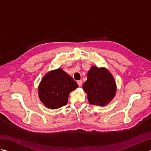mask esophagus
Listing matches in <instances>:
<instances>
[{"label":"esophagus","mask_w":151,"mask_h":151,"mask_svg":"<svg viewBox=\"0 0 151 151\" xmlns=\"http://www.w3.org/2000/svg\"><path fill=\"white\" fill-rule=\"evenodd\" d=\"M77 84H78V86H80V87H81V86L82 84V81H77Z\"/></svg>","instance_id":"34e87169"}]
</instances>
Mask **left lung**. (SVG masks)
<instances>
[{
  "instance_id": "1",
  "label": "left lung",
  "mask_w": 151,
  "mask_h": 151,
  "mask_svg": "<svg viewBox=\"0 0 151 151\" xmlns=\"http://www.w3.org/2000/svg\"><path fill=\"white\" fill-rule=\"evenodd\" d=\"M89 103L93 105H107L116 93L115 81L108 70L92 66L88 73V80L83 84Z\"/></svg>"
}]
</instances>
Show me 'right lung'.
<instances>
[{
	"mask_svg": "<svg viewBox=\"0 0 151 151\" xmlns=\"http://www.w3.org/2000/svg\"><path fill=\"white\" fill-rule=\"evenodd\" d=\"M78 87L71 76L59 68L43 76L38 87V94L47 108L58 109L67 104L69 93Z\"/></svg>",
	"mask_w": 151,
	"mask_h": 151,
	"instance_id": "add662e5",
	"label": "right lung"
}]
</instances>
